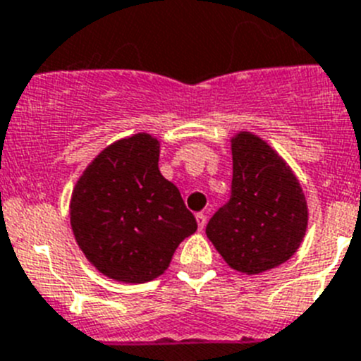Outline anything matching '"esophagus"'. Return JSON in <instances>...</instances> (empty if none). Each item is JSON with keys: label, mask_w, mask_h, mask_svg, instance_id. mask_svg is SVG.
Listing matches in <instances>:
<instances>
[{"label": "esophagus", "mask_w": 361, "mask_h": 361, "mask_svg": "<svg viewBox=\"0 0 361 361\" xmlns=\"http://www.w3.org/2000/svg\"><path fill=\"white\" fill-rule=\"evenodd\" d=\"M196 221H197V228L203 230V228H204V225H207V216H204L203 212L196 214Z\"/></svg>", "instance_id": "esophagus-1"}]
</instances>
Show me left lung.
I'll return each instance as SVG.
<instances>
[{
  "label": "left lung",
  "mask_w": 361,
  "mask_h": 361,
  "mask_svg": "<svg viewBox=\"0 0 361 361\" xmlns=\"http://www.w3.org/2000/svg\"><path fill=\"white\" fill-rule=\"evenodd\" d=\"M232 196L207 237L232 269L257 275L291 259L307 230V203L279 152L250 131L232 138Z\"/></svg>",
  "instance_id": "8db88e82"
}]
</instances>
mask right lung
Listing matches in <instances>:
<instances>
[{"instance_id":"right-lung-1","label":"right lung","mask_w":361,"mask_h":361,"mask_svg":"<svg viewBox=\"0 0 361 361\" xmlns=\"http://www.w3.org/2000/svg\"><path fill=\"white\" fill-rule=\"evenodd\" d=\"M158 160L160 142L136 133L100 151L71 192L77 245L113 281L142 284L160 277L178 245L197 230Z\"/></svg>"}]
</instances>
